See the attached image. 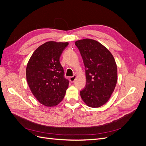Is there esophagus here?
<instances>
[{
  "label": "esophagus",
  "mask_w": 146,
  "mask_h": 146,
  "mask_svg": "<svg viewBox=\"0 0 146 146\" xmlns=\"http://www.w3.org/2000/svg\"><path fill=\"white\" fill-rule=\"evenodd\" d=\"M76 78H77L76 76H72V77H70L69 78V80H70V82L73 83L75 80H76Z\"/></svg>",
  "instance_id": "esophagus-1"
}]
</instances>
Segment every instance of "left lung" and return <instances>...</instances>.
<instances>
[{"label":"left lung","mask_w":146,"mask_h":146,"mask_svg":"<svg viewBox=\"0 0 146 146\" xmlns=\"http://www.w3.org/2000/svg\"><path fill=\"white\" fill-rule=\"evenodd\" d=\"M75 42L86 68V87L80 91V96L88 107L99 108L107 102L115 89V60L107 47L94 39H83Z\"/></svg>","instance_id":"left-lung-1"}]
</instances>
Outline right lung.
I'll return each mask as SVG.
<instances>
[{
	"instance_id": "obj_1",
	"label": "right lung",
	"mask_w": 146,
	"mask_h": 146,
	"mask_svg": "<svg viewBox=\"0 0 146 146\" xmlns=\"http://www.w3.org/2000/svg\"><path fill=\"white\" fill-rule=\"evenodd\" d=\"M68 42L48 41L38 47L29 59L26 78L31 92L47 107L58 105L64 98L69 81L64 77L60 57Z\"/></svg>"
}]
</instances>
